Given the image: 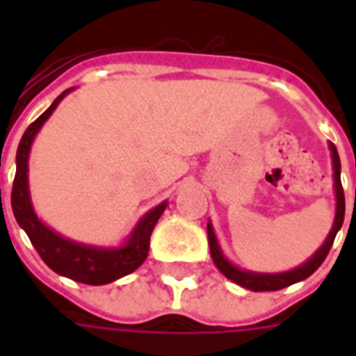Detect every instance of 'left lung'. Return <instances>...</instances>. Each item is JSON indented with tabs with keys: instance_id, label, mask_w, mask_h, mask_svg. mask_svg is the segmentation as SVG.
Returning <instances> with one entry per match:
<instances>
[{
	"instance_id": "obj_1",
	"label": "left lung",
	"mask_w": 356,
	"mask_h": 356,
	"mask_svg": "<svg viewBox=\"0 0 356 356\" xmlns=\"http://www.w3.org/2000/svg\"><path fill=\"white\" fill-rule=\"evenodd\" d=\"M332 148V160H334V185H336V198H337V209H336V221H334V227L330 231L328 238L324 242V246L316 252V254L301 267L293 268L290 273H280V275H257V273H246V270H240L234 265L227 261L219 250V244H217L216 234H213V229L211 225H208V242H209V252H211V259L216 263V267L223 273L229 280L236 282L242 288H248V290L254 291H275L282 290L286 286H291V284L299 282V280H305L307 276H311L321 267L322 261L326 259L330 248L334 244V238H336L337 231L341 229L345 217V196H343V186H341V177H339V171H341V163H339V154L334 145H330Z\"/></svg>"
}]
</instances>
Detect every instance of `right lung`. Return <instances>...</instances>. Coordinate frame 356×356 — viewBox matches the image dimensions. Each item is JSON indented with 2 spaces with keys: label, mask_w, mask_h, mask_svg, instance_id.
I'll return each instance as SVG.
<instances>
[{
  "label": "right lung",
  "mask_w": 356,
  "mask_h": 356,
  "mask_svg": "<svg viewBox=\"0 0 356 356\" xmlns=\"http://www.w3.org/2000/svg\"><path fill=\"white\" fill-rule=\"evenodd\" d=\"M66 93L68 91L58 95L49 108L45 110L35 122L28 125V129L20 139L19 150H17V173H15V181H13L11 206L17 223L26 231L32 246L35 248V252L40 254L47 267L66 278H72L76 282L101 286V284L114 282L143 265L148 255V248H150V234L154 231V225L158 223V219L168 204L162 202L152 211H148L137 225L129 242L120 250L81 246V244L58 236L57 232L47 229L38 219L32 209V204H30V194H28V154H30V147H32L35 133L40 131L43 122L51 116L53 110L57 108V104Z\"/></svg>",
  "instance_id": "1"
}]
</instances>
